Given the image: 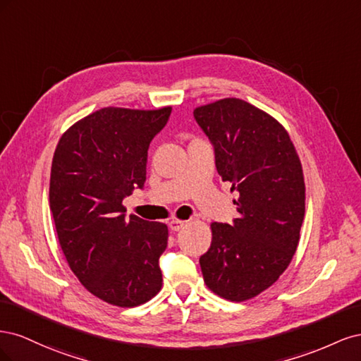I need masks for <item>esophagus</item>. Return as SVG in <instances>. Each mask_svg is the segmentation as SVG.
Listing matches in <instances>:
<instances>
[{
  "label": "esophagus",
  "mask_w": 361,
  "mask_h": 361,
  "mask_svg": "<svg viewBox=\"0 0 361 361\" xmlns=\"http://www.w3.org/2000/svg\"><path fill=\"white\" fill-rule=\"evenodd\" d=\"M185 224H187V221H182V220H178V218H174V220H171L169 223V227L173 232H178V231H180V228L185 227Z\"/></svg>",
  "instance_id": "esophagus-1"
}]
</instances>
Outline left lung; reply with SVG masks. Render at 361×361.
<instances>
[{
    "instance_id": "8db88e82",
    "label": "left lung",
    "mask_w": 361,
    "mask_h": 361,
    "mask_svg": "<svg viewBox=\"0 0 361 361\" xmlns=\"http://www.w3.org/2000/svg\"><path fill=\"white\" fill-rule=\"evenodd\" d=\"M215 150L223 182L232 185L239 216L212 223L211 248L200 257L206 286L241 302L274 285L300 243L305 185L288 130L268 113L238 97L194 110Z\"/></svg>"
}]
</instances>
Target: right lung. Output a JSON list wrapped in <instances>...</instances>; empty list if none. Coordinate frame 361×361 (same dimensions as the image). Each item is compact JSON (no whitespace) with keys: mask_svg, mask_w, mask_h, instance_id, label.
<instances>
[{"mask_svg":"<svg viewBox=\"0 0 361 361\" xmlns=\"http://www.w3.org/2000/svg\"><path fill=\"white\" fill-rule=\"evenodd\" d=\"M170 113L101 108L73 123L54 152L49 207L63 255L87 290L118 307L145 304L162 286L169 228L126 218L122 202L143 188L149 145Z\"/></svg>","mask_w":361,"mask_h":361,"instance_id":"1","label":"right lung"}]
</instances>
